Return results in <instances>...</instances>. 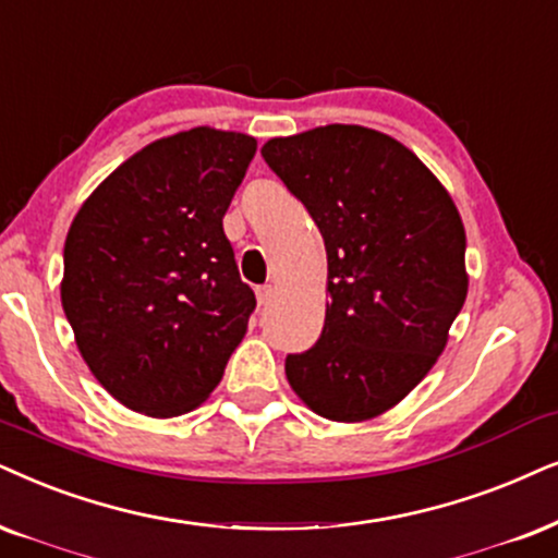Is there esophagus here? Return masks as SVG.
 <instances>
[{"instance_id":"obj_1","label":"esophagus","mask_w":558,"mask_h":558,"mask_svg":"<svg viewBox=\"0 0 558 558\" xmlns=\"http://www.w3.org/2000/svg\"><path fill=\"white\" fill-rule=\"evenodd\" d=\"M255 293H257V301H259V303H263V306H265V303H267V301H270V299H272V293H275V288H272V286H270V283H265V286H259V288H257V291H255Z\"/></svg>"}]
</instances>
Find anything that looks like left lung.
<instances>
[{
	"label": "left lung",
	"instance_id": "8db88e82",
	"mask_svg": "<svg viewBox=\"0 0 558 558\" xmlns=\"http://www.w3.org/2000/svg\"><path fill=\"white\" fill-rule=\"evenodd\" d=\"M327 246V316L286 357L322 417L361 422L399 404L433 368L469 291L466 231L435 174L363 125H324L263 146Z\"/></svg>",
	"mask_w": 558,
	"mask_h": 558
}]
</instances>
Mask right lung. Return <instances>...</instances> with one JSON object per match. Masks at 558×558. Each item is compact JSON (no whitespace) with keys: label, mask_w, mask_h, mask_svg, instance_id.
Here are the masks:
<instances>
[{"label":"right lung","mask_w":558,"mask_h":558,"mask_svg":"<svg viewBox=\"0 0 558 558\" xmlns=\"http://www.w3.org/2000/svg\"><path fill=\"white\" fill-rule=\"evenodd\" d=\"M244 133L193 129L133 154L76 214L61 303L95 378L172 417L216 389L257 301L223 234L255 159Z\"/></svg>","instance_id":"right-lung-1"}]
</instances>
